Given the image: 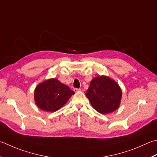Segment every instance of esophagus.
<instances>
[{
    "label": "esophagus",
    "mask_w": 157,
    "mask_h": 157,
    "mask_svg": "<svg viewBox=\"0 0 157 157\" xmlns=\"http://www.w3.org/2000/svg\"><path fill=\"white\" fill-rule=\"evenodd\" d=\"M73 90H74L75 92H78V91H79V90H80V89H79V88H75L74 89H73Z\"/></svg>",
    "instance_id": "1"
}]
</instances>
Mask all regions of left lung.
Listing matches in <instances>:
<instances>
[{
    "instance_id": "8db88e82",
    "label": "left lung",
    "mask_w": 157,
    "mask_h": 157,
    "mask_svg": "<svg viewBox=\"0 0 157 157\" xmlns=\"http://www.w3.org/2000/svg\"><path fill=\"white\" fill-rule=\"evenodd\" d=\"M92 106L102 114L113 112L121 103L122 91L115 81L106 76L94 78L86 93Z\"/></svg>"
}]
</instances>
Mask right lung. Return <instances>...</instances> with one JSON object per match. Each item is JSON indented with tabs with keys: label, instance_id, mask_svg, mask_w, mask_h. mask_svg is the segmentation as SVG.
<instances>
[{
	"label": "right lung",
	"instance_id": "obj_1",
	"mask_svg": "<svg viewBox=\"0 0 157 157\" xmlns=\"http://www.w3.org/2000/svg\"><path fill=\"white\" fill-rule=\"evenodd\" d=\"M74 93L58 79H50L36 86L35 101L40 109L52 112L63 107Z\"/></svg>",
	"mask_w": 157,
	"mask_h": 157
}]
</instances>
